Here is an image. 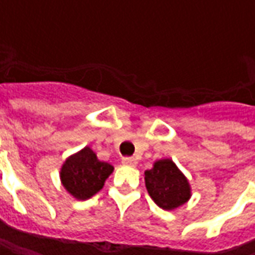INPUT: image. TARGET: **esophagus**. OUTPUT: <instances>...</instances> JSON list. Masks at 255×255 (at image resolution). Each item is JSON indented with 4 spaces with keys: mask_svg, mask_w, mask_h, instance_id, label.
<instances>
[{
    "mask_svg": "<svg viewBox=\"0 0 255 255\" xmlns=\"http://www.w3.org/2000/svg\"><path fill=\"white\" fill-rule=\"evenodd\" d=\"M122 164L123 165H127V166H135L136 165V160L132 158V157H123Z\"/></svg>",
    "mask_w": 255,
    "mask_h": 255,
    "instance_id": "34e87169",
    "label": "esophagus"
}]
</instances>
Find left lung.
Returning a JSON list of instances; mask_svg holds the SVG:
<instances>
[{
	"label": "left lung",
	"instance_id": "1",
	"mask_svg": "<svg viewBox=\"0 0 255 255\" xmlns=\"http://www.w3.org/2000/svg\"><path fill=\"white\" fill-rule=\"evenodd\" d=\"M144 183L153 201L165 210L180 206L190 198L187 179L171 160L157 161L153 169L144 172Z\"/></svg>",
	"mask_w": 255,
	"mask_h": 255
}]
</instances>
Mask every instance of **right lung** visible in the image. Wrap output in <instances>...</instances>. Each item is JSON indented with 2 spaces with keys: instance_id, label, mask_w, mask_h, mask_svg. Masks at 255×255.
Masks as SVG:
<instances>
[{
  "instance_id": "obj_1",
  "label": "right lung",
  "mask_w": 255,
  "mask_h": 255,
  "mask_svg": "<svg viewBox=\"0 0 255 255\" xmlns=\"http://www.w3.org/2000/svg\"><path fill=\"white\" fill-rule=\"evenodd\" d=\"M113 166L100 161L90 147L69 157L61 168L63 186L76 199H89L104 187Z\"/></svg>"
}]
</instances>
